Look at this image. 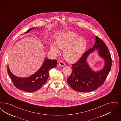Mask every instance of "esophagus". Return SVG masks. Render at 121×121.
<instances>
[{
    "instance_id": "obj_1",
    "label": "esophagus",
    "mask_w": 121,
    "mask_h": 121,
    "mask_svg": "<svg viewBox=\"0 0 121 121\" xmlns=\"http://www.w3.org/2000/svg\"><path fill=\"white\" fill-rule=\"evenodd\" d=\"M58 64H59V66L61 67H63L65 65V63H64L63 61H60L58 63Z\"/></svg>"
}]
</instances>
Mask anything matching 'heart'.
I'll list each match as a JSON object with an SVG mask.
<instances>
[{"instance_id":"obj_1","label":"heart","mask_w":121,"mask_h":121,"mask_svg":"<svg viewBox=\"0 0 121 121\" xmlns=\"http://www.w3.org/2000/svg\"><path fill=\"white\" fill-rule=\"evenodd\" d=\"M78 35L73 31H67L61 35L57 39V46L51 44L50 50L54 54L59 53L60 49H64L63 56L67 61L73 63L81 58L86 49L87 42L83 37Z\"/></svg>"}]
</instances>
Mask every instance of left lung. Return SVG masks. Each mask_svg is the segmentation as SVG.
I'll return each mask as SVG.
<instances>
[{"label":"left lung","instance_id":"8db88e82","mask_svg":"<svg viewBox=\"0 0 121 121\" xmlns=\"http://www.w3.org/2000/svg\"><path fill=\"white\" fill-rule=\"evenodd\" d=\"M95 39L93 47L72 65V72L67 81L71 88L77 92H90L96 89L103 84L111 69L112 59L107 47L96 36ZM95 49L98 50V54L105 61L104 67L98 72L92 70L87 62L88 55Z\"/></svg>","mask_w":121,"mask_h":121}]
</instances>
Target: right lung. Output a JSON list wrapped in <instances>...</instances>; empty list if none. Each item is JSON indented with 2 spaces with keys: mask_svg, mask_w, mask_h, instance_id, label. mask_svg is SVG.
Here are the masks:
<instances>
[{
  "mask_svg": "<svg viewBox=\"0 0 121 121\" xmlns=\"http://www.w3.org/2000/svg\"><path fill=\"white\" fill-rule=\"evenodd\" d=\"M32 28L26 33L34 29ZM57 61L46 58L41 67L36 73L29 77L20 78L14 75L8 66V72L13 84L16 88L28 92H35L41 88L49 76V71L57 66Z\"/></svg>",
  "mask_w": 121,
  "mask_h": 121,
  "instance_id": "obj_1",
  "label": "right lung"
}]
</instances>
